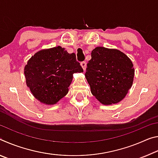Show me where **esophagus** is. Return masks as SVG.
<instances>
[{
	"instance_id": "34e87169",
	"label": "esophagus",
	"mask_w": 158,
	"mask_h": 158,
	"mask_svg": "<svg viewBox=\"0 0 158 158\" xmlns=\"http://www.w3.org/2000/svg\"><path fill=\"white\" fill-rule=\"evenodd\" d=\"M81 66L82 67L83 69L85 71V69H86V63H85V61H83V62L81 63Z\"/></svg>"
}]
</instances>
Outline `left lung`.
Returning <instances> with one entry per match:
<instances>
[{
	"label": "left lung",
	"instance_id": "left-lung-1",
	"mask_svg": "<svg viewBox=\"0 0 158 158\" xmlns=\"http://www.w3.org/2000/svg\"><path fill=\"white\" fill-rule=\"evenodd\" d=\"M135 76L133 63L120 50L95 48L87 64L85 77L93 95L105 105L124 99L132 87Z\"/></svg>",
	"mask_w": 158,
	"mask_h": 158
}]
</instances>
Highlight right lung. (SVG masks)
<instances>
[{"label": "right lung", "instance_id": "obj_1", "mask_svg": "<svg viewBox=\"0 0 158 158\" xmlns=\"http://www.w3.org/2000/svg\"><path fill=\"white\" fill-rule=\"evenodd\" d=\"M83 72L76 55L60 46L37 52L24 68L26 85L35 98L46 105H56L65 97L73 74Z\"/></svg>", "mask_w": 158, "mask_h": 158}]
</instances>
